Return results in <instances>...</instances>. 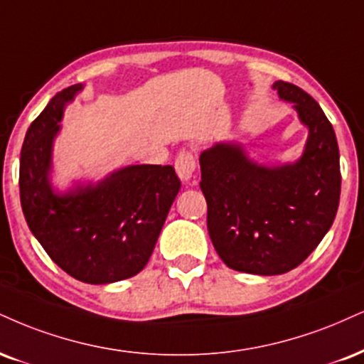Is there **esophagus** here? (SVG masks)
I'll return each mask as SVG.
<instances>
[{
	"label": "esophagus",
	"instance_id": "esophagus-1",
	"mask_svg": "<svg viewBox=\"0 0 364 364\" xmlns=\"http://www.w3.org/2000/svg\"><path fill=\"white\" fill-rule=\"evenodd\" d=\"M174 169H176L181 181H190V179L193 178L196 169V159L193 152L188 151V149H183L178 154L176 161H174Z\"/></svg>",
	"mask_w": 364,
	"mask_h": 364
}]
</instances>
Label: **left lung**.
I'll list each match as a JSON object with an SVG mask.
<instances>
[{
    "label": "left lung",
    "instance_id": "1",
    "mask_svg": "<svg viewBox=\"0 0 364 364\" xmlns=\"http://www.w3.org/2000/svg\"><path fill=\"white\" fill-rule=\"evenodd\" d=\"M273 87L309 129L296 163L268 168L227 142L200 156L213 247L229 268L262 277L283 274L307 259L331 229L341 195L339 147L326 113L291 82Z\"/></svg>",
    "mask_w": 364,
    "mask_h": 364
}]
</instances>
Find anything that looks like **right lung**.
<instances>
[{
  "instance_id": "add662e5",
  "label": "right lung",
  "mask_w": 364,
  "mask_h": 364,
  "mask_svg": "<svg viewBox=\"0 0 364 364\" xmlns=\"http://www.w3.org/2000/svg\"><path fill=\"white\" fill-rule=\"evenodd\" d=\"M82 90L57 93L28 127L20 154V201L25 220L50 259L82 283L107 284L144 269L181 181L173 166L135 164L98 185L52 190V144L65 103Z\"/></svg>"
}]
</instances>
